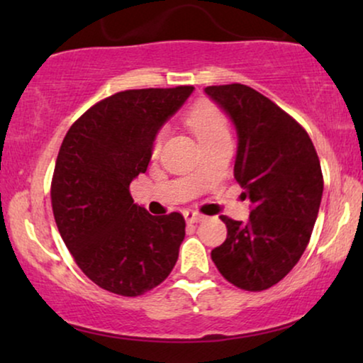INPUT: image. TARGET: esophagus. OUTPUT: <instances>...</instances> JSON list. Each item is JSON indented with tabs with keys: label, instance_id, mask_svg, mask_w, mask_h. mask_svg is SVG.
I'll list each match as a JSON object with an SVG mask.
<instances>
[{
	"label": "esophagus",
	"instance_id": "esophagus-1",
	"mask_svg": "<svg viewBox=\"0 0 363 363\" xmlns=\"http://www.w3.org/2000/svg\"><path fill=\"white\" fill-rule=\"evenodd\" d=\"M183 216H185L186 223H200V221L205 220V216L200 215V213L193 211V210H186L185 213H183Z\"/></svg>",
	"mask_w": 363,
	"mask_h": 363
}]
</instances>
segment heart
<instances>
[{
    "mask_svg": "<svg viewBox=\"0 0 363 363\" xmlns=\"http://www.w3.org/2000/svg\"><path fill=\"white\" fill-rule=\"evenodd\" d=\"M186 123L190 125L191 130L196 133V137L200 138L203 145L220 140V138L230 137L225 116H223L220 108L211 102H198L196 106L188 112ZM160 145L162 133H158L155 140H153V152H158Z\"/></svg>",
    "mask_w": 363,
    "mask_h": 363,
    "instance_id": "1",
    "label": "heart"
}]
</instances>
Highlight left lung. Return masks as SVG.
Returning a JSON list of instances; mask_svg holds the SVG:
<instances>
[{
    "label": "left lung",
    "mask_w": 363,
    "mask_h": 363,
    "mask_svg": "<svg viewBox=\"0 0 363 363\" xmlns=\"http://www.w3.org/2000/svg\"><path fill=\"white\" fill-rule=\"evenodd\" d=\"M205 94L236 128L235 178L251 201L246 223L221 216L228 236L211 259L240 289H269L311 240L324 190L319 157L304 128L255 89L228 84Z\"/></svg>",
    "instance_id": "left-lung-1"
}]
</instances>
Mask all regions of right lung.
Here are the masks:
<instances>
[{
    "label": "right lung",
    "mask_w": 363,
    "mask_h": 363,
    "mask_svg": "<svg viewBox=\"0 0 363 363\" xmlns=\"http://www.w3.org/2000/svg\"><path fill=\"white\" fill-rule=\"evenodd\" d=\"M191 86L137 89L104 99L64 137L51 185L57 230L99 287L135 297L170 274L185 238L180 213L152 216L130 183L147 172L153 140Z\"/></svg>",
    "instance_id": "add662e5"
}]
</instances>
